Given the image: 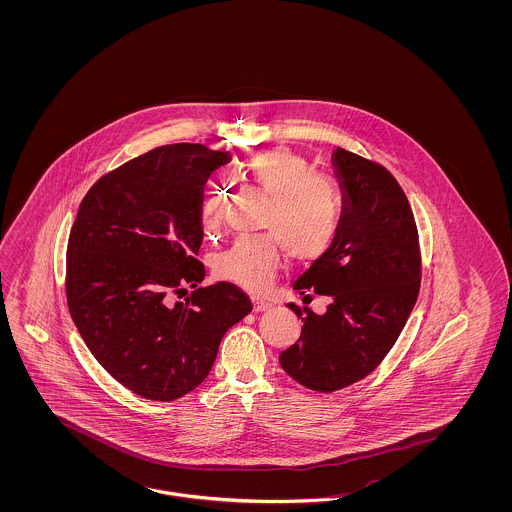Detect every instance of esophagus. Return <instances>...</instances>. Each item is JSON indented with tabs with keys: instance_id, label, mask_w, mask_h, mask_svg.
I'll return each mask as SVG.
<instances>
[{
	"instance_id": "esophagus-1",
	"label": "esophagus",
	"mask_w": 512,
	"mask_h": 512,
	"mask_svg": "<svg viewBox=\"0 0 512 512\" xmlns=\"http://www.w3.org/2000/svg\"><path fill=\"white\" fill-rule=\"evenodd\" d=\"M272 308V304L270 302H266V300H261V298H253V311H266Z\"/></svg>"
}]
</instances>
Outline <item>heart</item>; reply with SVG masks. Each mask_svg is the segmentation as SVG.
Here are the masks:
<instances>
[{"instance_id":"b5f03b06","label":"heart","mask_w":512,"mask_h":512,"mask_svg":"<svg viewBox=\"0 0 512 512\" xmlns=\"http://www.w3.org/2000/svg\"><path fill=\"white\" fill-rule=\"evenodd\" d=\"M238 172L268 195L264 229L279 234L293 259L313 261L332 246L343 214V191L336 178L311 171L306 157L287 148L251 155ZM219 212V195H210L202 204V221L208 229L216 227ZM277 237L236 238L214 261L217 278L255 293L266 289L281 263Z\"/></svg>"}]
</instances>
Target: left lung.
<instances>
[{"mask_svg":"<svg viewBox=\"0 0 512 512\" xmlns=\"http://www.w3.org/2000/svg\"><path fill=\"white\" fill-rule=\"evenodd\" d=\"M332 165L343 191L340 229L293 283L300 295L328 296L330 304L323 315L289 304L304 326L279 355L285 372L317 392L349 387L387 357L417 302L422 268L417 223L396 178L343 148Z\"/></svg>","mask_w":512,"mask_h":512,"instance_id":"obj_1","label":"left lung"}]
</instances>
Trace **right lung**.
Listing matches in <instances>:
<instances>
[{"label":"right lung","mask_w":512,"mask_h":512,"mask_svg":"<svg viewBox=\"0 0 512 512\" xmlns=\"http://www.w3.org/2000/svg\"><path fill=\"white\" fill-rule=\"evenodd\" d=\"M229 152L167 144L101 176L69 233V313L95 360L131 392L172 402L212 370L251 302L233 283L199 287L202 191ZM189 284L186 303L171 295Z\"/></svg>","instance_id":"obj_1"}]
</instances>
